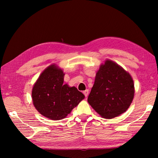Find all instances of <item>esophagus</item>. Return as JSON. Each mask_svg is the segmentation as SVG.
<instances>
[{"instance_id": "obj_1", "label": "esophagus", "mask_w": 158, "mask_h": 158, "mask_svg": "<svg viewBox=\"0 0 158 158\" xmlns=\"http://www.w3.org/2000/svg\"><path fill=\"white\" fill-rule=\"evenodd\" d=\"M84 94L85 95V98L88 97V95H89V90H85L84 91Z\"/></svg>"}]
</instances>
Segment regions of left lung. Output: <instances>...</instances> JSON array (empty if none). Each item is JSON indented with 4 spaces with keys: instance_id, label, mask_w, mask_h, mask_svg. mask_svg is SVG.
<instances>
[{
    "instance_id": "1",
    "label": "left lung",
    "mask_w": 158,
    "mask_h": 158,
    "mask_svg": "<svg viewBox=\"0 0 158 158\" xmlns=\"http://www.w3.org/2000/svg\"><path fill=\"white\" fill-rule=\"evenodd\" d=\"M134 95L130 74L116 63L106 60L96 74L88 102L102 117L113 118L126 111Z\"/></svg>"
}]
</instances>
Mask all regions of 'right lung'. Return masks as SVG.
Listing matches in <instances>:
<instances>
[{"mask_svg":"<svg viewBox=\"0 0 158 158\" xmlns=\"http://www.w3.org/2000/svg\"><path fill=\"white\" fill-rule=\"evenodd\" d=\"M64 75L62 69L50 65L42 72L32 90L35 107L49 119L65 118L84 98L76 87L63 84Z\"/></svg>","mask_w":158,"mask_h":158,"instance_id":"add662e5","label":"right lung"}]
</instances>
